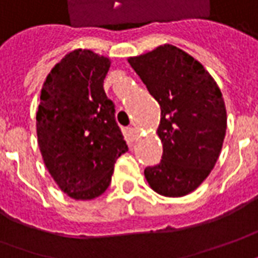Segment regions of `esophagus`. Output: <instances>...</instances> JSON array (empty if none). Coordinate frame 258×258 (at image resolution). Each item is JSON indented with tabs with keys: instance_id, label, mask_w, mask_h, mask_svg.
Listing matches in <instances>:
<instances>
[{
	"instance_id": "34e87169",
	"label": "esophagus",
	"mask_w": 258,
	"mask_h": 258,
	"mask_svg": "<svg viewBox=\"0 0 258 258\" xmlns=\"http://www.w3.org/2000/svg\"><path fill=\"white\" fill-rule=\"evenodd\" d=\"M130 133H131V135H133L134 138H137V137L140 135V131L135 128V127H131V128H130Z\"/></svg>"
}]
</instances>
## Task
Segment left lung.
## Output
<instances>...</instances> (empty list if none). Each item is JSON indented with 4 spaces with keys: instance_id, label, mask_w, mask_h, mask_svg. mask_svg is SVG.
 <instances>
[{
    "instance_id": "obj_1",
    "label": "left lung",
    "mask_w": 258,
    "mask_h": 258,
    "mask_svg": "<svg viewBox=\"0 0 258 258\" xmlns=\"http://www.w3.org/2000/svg\"><path fill=\"white\" fill-rule=\"evenodd\" d=\"M160 106L156 134L159 165L145 169L151 188L165 197L194 191L214 169L226 134V107L215 79L203 64L172 44L130 57Z\"/></svg>"
}]
</instances>
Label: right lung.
I'll return each instance as SVG.
<instances>
[{
  "mask_svg": "<svg viewBox=\"0 0 258 258\" xmlns=\"http://www.w3.org/2000/svg\"><path fill=\"white\" fill-rule=\"evenodd\" d=\"M110 58L74 50L53 67L36 113L41 158L61 191L74 200L102 196L114 163L128 151L103 81Z\"/></svg>",
  "mask_w": 258,
  "mask_h": 258,
  "instance_id": "obj_1",
  "label": "right lung"
}]
</instances>
